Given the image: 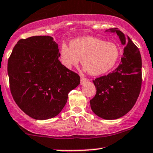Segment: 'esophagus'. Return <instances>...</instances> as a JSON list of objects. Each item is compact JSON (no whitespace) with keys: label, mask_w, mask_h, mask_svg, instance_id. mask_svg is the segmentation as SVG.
<instances>
[{"label":"esophagus","mask_w":153,"mask_h":153,"mask_svg":"<svg viewBox=\"0 0 153 153\" xmlns=\"http://www.w3.org/2000/svg\"><path fill=\"white\" fill-rule=\"evenodd\" d=\"M87 82V79L84 76H81V85H84L85 82Z\"/></svg>","instance_id":"1"}]
</instances>
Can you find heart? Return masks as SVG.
<instances>
[{
  "label": "heart",
  "mask_w": 153,
  "mask_h": 153,
  "mask_svg": "<svg viewBox=\"0 0 153 153\" xmlns=\"http://www.w3.org/2000/svg\"><path fill=\"white\" fill-rule=\"evenodd\" d=\"M61 60L68 68L76 66L82 59L83 66L92 75H100L112 69L119 56V49L114 42L92 37L74 39L71 47L61 46Z\"/></svg>",
  "instance_id": "1"
}]
</instances>
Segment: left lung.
<instances>
[{"label":"left lung","instance_id":"obj_1","mask_svg":"<svg viewBox=\"0 0 153 153\" xmlns=\"http://www.w3.org/2000/svg\"><path fill=\"white\" fill-rule=\"evenodd\" d=\"M105 32L117 34L123 53L112 73L93 80L97 92L90 106L97 116L113 120L122 117L136 103L142 86V58L138 48L121 30L111 28Z\"/></svg>","mask_w":153,"mask_h":153}]
</instances>
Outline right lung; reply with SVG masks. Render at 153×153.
I'll list each match as a JSON object with an SVG mask.
<instances>
[{
	"mask_svg": "<svg viewBox=\"0 0 153 153\" xmlns=\"http://www.w3.org/2000/svg\"><path fill=\"white\" fill-rule=\"evenodd\" d=\"M58 44L50 36L21 39L8 61L10 90L22 111L37 120L62 111L68 94L79 85L78 74L61 64Z\"/></svg>",
	"mask_w": 153,
	"mask_h": 153,
	"instance_id": "right-lung-1",
	"label": "right lung"
}]
</instances>
